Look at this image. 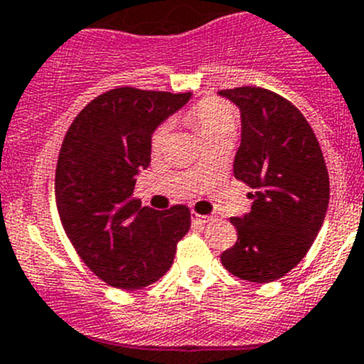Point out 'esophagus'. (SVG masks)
Returning <instances> with one entry per match:
<instances>
[{
  "label": "esophagus",
  "instance_id": "34e87169",
  "mask_svg": "<svg viewBox=\"0 0 364 364\" xmlns=\"http://www.w3.org/2000/svg\"><path fill=\"white\" fill-rule=\"evenodd\" d=\"M191 219H193L194 223H200V225H205V223H208L210 221V215H201V214H196V212H193V214H191Z\"/></svg>",
  "mask_w": 364,
  "mask_h": 364
}]
</instances>
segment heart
Instances as JSON below:
<instances>
[{
	"instance_id": "obj_1",
	"label": "heart",
	"mask_w": 364,
	"mask_h": 364,
	"mask_svg": "<svg viewBox=\"0 0 364 364\" xmlns=\"http://www.w3.org/2000/svg\"><path fill=\"white\" fill-rule=\"evenodd\" d=\"M187 122L196 129L205 139V143L219 138L225 134H233L237 127V114L230 104L218 99H203L191 109L187 114ZM171 125L163 124L154 131L152 146L154 150H159L166 143L170 136Z\"/></svg>"
}]
</instances>
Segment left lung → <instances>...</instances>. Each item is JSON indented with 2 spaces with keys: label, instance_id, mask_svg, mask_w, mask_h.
I'll use <instances>...</instances> for the list:
<instances>
[{
  "label": "left lung",
  "instance_id": "obj_1",
  "mask_svg": "<svg viewBox=\"0 0 364 364\" xmlns=\"http://www.w3.org/2000/svg\"><path fill=\"white\" fill-rule=\"evenodd\" d=\"M240 111L237 181L253 187L251 210L230 221L237 242L223 251L228 272L269 283L296 267L322 228L329 175L316 136L294 104L257 86L221 90Z\"/></svg>",
  "mask_w": 364,
  "mask_h": 364
}]
</instances>
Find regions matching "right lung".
Wrapping results in <instances>:
<instances>
[{"label": "right lung", "instance_id": "1", "mask_svg": "<svg viewBox=\"0 0 364 364\" xmlns=\"http://www.w3.org/2000/svg\"><path fill=\"white\" fill-rule=\"evenodd\" d=\"M191 95L114 88L93 99L65 134L55 181L61 225L86 267L114 289L163 278L189 232L186 205L154 210L132 193L150 164L154 131Z\"/></svg>", "mask_w": 364, "mask_h": 364}]
</instances>
